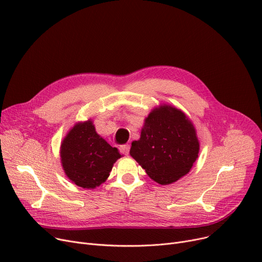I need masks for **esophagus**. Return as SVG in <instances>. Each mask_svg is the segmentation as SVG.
I'll use <instances>...</instances> for the list:
<instances>
[{"label": "esophagus", "instance_id": "1", "mask_svg": "<svg viewBox=\"0 0 262 262\" xmlns=\"http://www.w3.org/2000/svg\"><path fill=\"white\" fill-rule=\"evenodd\" d=\"M129 148H130L129 144H123V145H121V146H120L121 153H123L124 155H128V153H129Z\"/></svg>", "mask_w": 262, "mask_h": 262}]
</instances>
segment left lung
Here are the masks:
<instances>
[{
  "instance_id": "1",
  "label": "left lung",
  "mask_w": 262,
  "mask_h": 262,
  "mask_svg": "<svg viewBox=\"0 0 262 262\" xmlns=\"http://www.w3.org/2000/svg\"><path fill=\"white\" fill-rule=\"evenodd\" d=\"M199 152L193 123L181 109L163 104L144 119L140 139L132 142L129 154L153 181L170 185L189 173Z\"/></svg>"
}]
</instances>
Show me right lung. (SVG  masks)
<instances>
[{"mask_svg": "<svg viewBox=\"0 0 262 262\" xmlns=\"http://www.w3.org/2000/svg\"><path fill=\"white\" fill-rule=\"evenodd\" d=\"M121 157L118 148L95 132L91 119L77 122L60 144L61 166L67 177L84 189H94L106 182L114 163Z\"/></svg>", "mask_w": 262, "mask_h": 262, "instance_id": "right-lung-1", "label": "right lung"}]
</instances>
